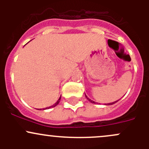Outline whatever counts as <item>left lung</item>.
I'll return each mask as SVG.
<instances>
[{
	"mask_svg": "<svg viewBox=\"0 0 149 149\" xmlns=\"http://www.w3.org/2000/svg\"><path fill=\"white\" fill-rule=\"evenodd\" d=\"M86 98H87V97H86ZM87 100H88V101H90V102H92V103H94V101H92V100H90V99L87 98ZM118 102V101H116V102H112V103H109V104H108V105L113 104H115V102Z\"/></svg>",
	"mask_w": 149,
	"mask_h": 149,
	"instance_id": "1",
	"label": "left lung"
}]
</instances>
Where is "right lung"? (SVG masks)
Instances as JSON below:
<instances>
[{"label":"right lung","mask_w":149,"mask_h":149,"mask_svg":"<svg viewBox=\"0 0 149 149\" xmlns=\"http://www.w3.org/2000/svg\"><path fill=\"white\" fill-rule=\"evenodd\" d=\"M60 100H61V97H60V99H59V100H58V101L57 102L55 103V104H54V105H52V106H51V107H47V108H45V109H49V108H50V107H55V106H56V105H58V104H59V102H60Z\"/></svg>","instance_id":"right-lung-1"}]
</instances>
